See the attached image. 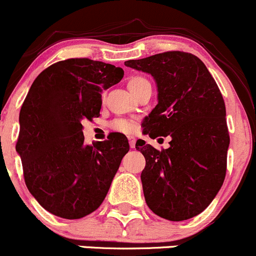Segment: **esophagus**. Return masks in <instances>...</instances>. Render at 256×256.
Wrapping results in <instances>:
<instances>
[{
    "instance_id": "esophagus-1",
    "label": "esophagus",
    "mask_w": 256,
    "mask_h": 256,
    "mask_svg": "<svg viewBox=\"0 0 256 256\" xmlns=\"http://www.w3.org/2000/svg\"><path fill=\"white\" fill-rule=\"evenodd\" d=\"M128 139H129V146H130V148H134V146H136V139H134V136H129Z\"/></svg>"
}]
</instances>
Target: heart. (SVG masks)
<instances>
[{
    "instance_id": "obj_1",
    "label": "heart",
    "mask_w": 256,
    "mask_h": 256,
    "mask_svg": "<svg viewBox=\"0 0 256 256\" xmlns=\"http://www.w3.org/2000/svg\"><path fill=\"white\" fill-rule=\"evenodd\" d=\"M146 82H148L146 78L139 77V76H134V77H132L130 80H128V88L130 90V92H133V90H136V88H138L142 83H146ZM110 127L112 130L118 132V133H124V134L132 133V132L134 130L133 123L129 122L127 120H113V122L110 124Z\"/></svg>"
}]
</instances>
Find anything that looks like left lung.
I'll return each instance as SVG.
<instances>
[{"label": "left lung", "instance_id": "left-lung-1", "mask_svg": "<svg viewBox=\"0 0 256 256\" xmlns=\"http://www.w3.org/2000/svg\"><path fill=\"white\" fill-rule=\"evenodd\" d=\"M124 64L153 76L158 87L144 134L172 138L162 150L142 139L136 143L146 158L140 179L146 206L166 220L190 219L213 202L226 173L230 138L222 93L192 53L169 50Z\"/></svg>", "mask_w": 256, "mask_h": 256}]
</instances>
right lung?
Here are the masks:
<instances>
[{
  "mask_svg": "<svg viewBox=\"0 0 256 256\" xmlns=\"http://www.w3.org/2000/svg\"><path fill=\"white\" fill-rule=\"evenodd\" d=\"M124 70L90 58L60 60L42 70L20 112L16 150L30 193L47 212L80 219L98 209L107 196L128 139L110 133L86 146L83 120L100 117L103 90Z\"/></svg>",
  "mask_w": 256,
  "mask_h": 256,
  "instance_id": "obj_1",
  "label": "right lung"
}]
</instances>
